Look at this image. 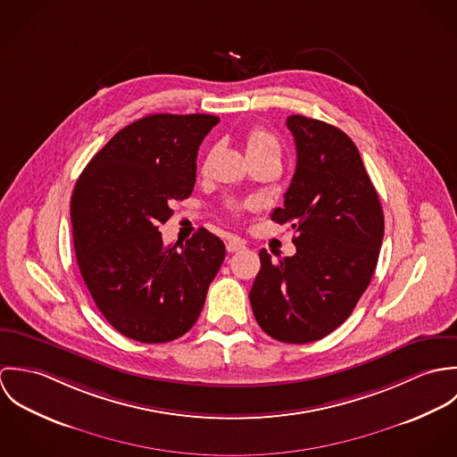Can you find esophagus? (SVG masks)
I'll return each mask as SVG.
<instances>
[{"instance_id": "1", "label": "esophagus", "mask_w": 457, "mask_h": 457, "mask_svg": "<svg viewBox=\"0 0 457 457\" xmlns=\"http://www.w3.org/2000/svg\"><path fill=\"white\" fill-rule=\"evenodd\" d=\"M243 248H245V243L239 241V239H232V241L227 243V252H228V253H236V252H239V250H243Z\"/></svg>"}]
</instances>
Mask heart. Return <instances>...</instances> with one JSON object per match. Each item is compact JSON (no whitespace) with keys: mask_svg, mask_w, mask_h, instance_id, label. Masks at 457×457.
I'll return each instance as SVG.
<instances>
[{"mask_svg":"<svg viewBox=\"0 0 457 457\" xmlns=\"http://www.w3.org/2000/svg\"><path fill=\"white\" fill-rule=\"evenodd\" d=\"M246 151L248 156H255V154H265V153H276L279 154V142L278 138L263 127H255L253 130L248 133L246 138ZM234 212H239V207L234 205L232 207Z\"/></svg>","mask_w":457,"mask_h":457,"instance_id":"1","label":"heart"}]
</instances>
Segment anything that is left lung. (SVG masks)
I'll list each match as a JSON object with an SVG mask.
<instances>
[{
	"instance_id": "1",
	"label": "left lung",
	"mask_w": 457,
	"mask_h": 457,
	"mask_svg": "<svg viewBox=\"0 0 457 457\" xmlns=\"http://www.w3.org/2000/svg\"><path fill=\"white\" fill-rule=\"evenodd\" d=\"M297 165L270 220L295 232L294 257L261 250L250 290L259 326L283 343H312L341 326L375 272L384 211L359 149L345 131L301 114L287 118Z\"/></svg>"
}]
</instances>
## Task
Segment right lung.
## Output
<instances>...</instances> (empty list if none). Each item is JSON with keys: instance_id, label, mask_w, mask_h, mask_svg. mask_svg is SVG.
Returning <instances> with one entry per match:
<instances>
[{"instance_id": "right-lung-1", "label": "right lung", "mask_w": 457, "mask_h": 457, "mask_svg": "<svg viewBox=\"0 0 457 457\" xmlns=\"http://www.w3.org/2000/svg\"><path fill=\"white\" fill-rule=\"evenodd\" d=\"M211 114H153L118 131L79 176L70 218L82 279L105 320L140 343L188 332L225 259V245L198 228L163 245L158 227L172 202L192 195L196 151L218 125Z\"/></svg>"}]
</instances>
